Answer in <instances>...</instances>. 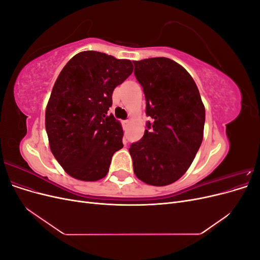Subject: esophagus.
I'll return each instance as SVG.
<instances>
[{"mask_svg":"<svg viewBox=\"0 0 260 260\" xmlns=\"http://www.w3.org/2000/svg\"><path fill=\"white\" fill-rule=\"evenodd\" d=\"M129 120H123V124H128Z\"/></svg>","mask_w":260,"mask_h":260,"instance_id":"1","label":"esophagus"}]
</instances>
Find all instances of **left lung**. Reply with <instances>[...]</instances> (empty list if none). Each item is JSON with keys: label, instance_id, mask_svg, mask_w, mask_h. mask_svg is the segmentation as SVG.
<instances>
[{"label": "left lung", "instance_id": "8db88e82", "mask_svg": "<svg viewBox=\"0 0 260 260\" xmlns=\"http://www.w3.org/2000/svg\"><path fill=\"white\" fill-rule=\"evenodd\" d=\"M146 101L144 136L130 145L133 171L143 182L168 185L182 177L202 144L205 107L193 78L166 57L133 61Z\"/></svg>", "mask_w": 260, "mask_h": 260}]
</instances>
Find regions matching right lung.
I'll use <instances>...</instances> for the list:
<instances>
[{
    "instance_id": "1",
    "label": "right lung",
    "mask_w": 260,
    "mask_h": 260,
    "mask_svg": "<svg viewBox=\"0 0 260 260\" xmlns=\"http://www.w3.org/2000/svg\"><path fill=\"white\" fill-rule=\"evenodd\" d=\"M129 59L85 51L70 59L55 82L45 111L51 151L69 176L96 181L122 148V128L108 115L113 92L132 74Z\"/></svg>"
}]
</instances>
